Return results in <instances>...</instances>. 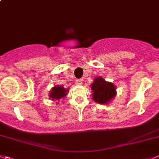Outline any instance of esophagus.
I'll use <instances>...</instances> for the list:
<instances>
[{
  "mask_svg": "<svg viewBox=\"0 0 159 159\" xmlns=\"http://www.w3.org/2000/svg\"><path fill=\"white\" fill-rule=\"evenodd\" d=\"M82 81H83L82 79H78L77 80V84H79V85H81V84H82Z\"/></svg>",
  "mask_w": 159,
  "mask_h": 159,
  "instance_id": "34e87169",
  "label": "esophagus"
}]
</instances>
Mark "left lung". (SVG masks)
Instances as JSON below:
<instances>
[{
	"mask_svg": "<svg viewBox=\"0 0 159 159\" xmlns=\"http://www.w3.org/2000/svg\"><path fill=\"white\" fill-rule=\"evenodd\" d=\"M90 87L93 93V100L100 104H108L117 94L115 84L106 81L101 77H96Z\"/></svg>",
	"mask_w": 159,
	"mask_h": 159,
	"instance_id": "1",
	"label": "left lung"
}]
</instances>
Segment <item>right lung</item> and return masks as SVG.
<instances>
[{
  "instance_id": "right-lung-1",
  "label": "right lung",
  "mask_w": 159,
  "mask_h": 159,
  "mask_svg": "<svg viewBox=\"0 0 159 159\" xmlns=\"http://www.w3.org/2000/svg\"><path fill=\"white\" fill-rule=\"evenodd\" d=\"M69 89H65L63 85H55L49 92V98L53 101L61 100L67 96Z\"/></svg>"
}]
</instances>
